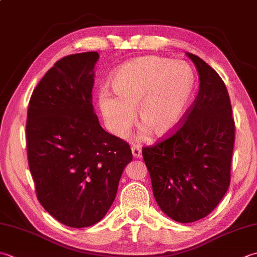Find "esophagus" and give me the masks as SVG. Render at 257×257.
<instances>
[{"label": "esophagus", "mask_w": 257, "mask_h": 257, "mask_svg": "<svg viewBox=\"0 0 257 257\" xmlns=\"http://www.w3.org/2000/svg\"><path fill=\"white\" fill-rule=\"evenodd\" d=\"M132 152L135 158H139L140 156H142V148L139 147L138 145H134L132 147Z\"/></svg>", "instance_id": "34e87169"}]
</instances>
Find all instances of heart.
<instances>
[{
	"label": "heart",
	"mask_w": 257,
	"mask_h": 257,
	"mask_svg": "<svg viewBox=\"0 0 257 257\" xmlns=\"http://www.w3.org/2000/svg\"><path fill=\"white\" fill-rule=\"evenodd\" d=\"M195 73L184 61L142 57L121 65L111 79L116 95L99 94V105L110 132L124 137L135 122L137 109L143 135H167L187 110L195 90Z\"/></svg>",
	"instance_id": "b5f03b06"
}]
</instances>
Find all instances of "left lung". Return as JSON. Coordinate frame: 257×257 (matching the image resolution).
<instances>
[{
  "label": "left lung",
  "mask_w": 257,
  "mask_h": 257,
  "mask_svg": "<svg viewBox=\"0 0 257 257\" xmlns=\"http://www.w3.org/2000/svg\"><path fill=\"white\" fill-rule=\"evenodd\" d=\"M199 74V91L168 137L143 148L156 202L179 223L206 217L230 183L235 122L226 85L203 59L186 53Z\"/></svg>",
  "instance_id": "left-lung-1"
}]
</instances>
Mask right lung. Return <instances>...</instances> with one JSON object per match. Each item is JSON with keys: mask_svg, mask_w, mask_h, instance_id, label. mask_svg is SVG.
I'll list each match as a JSON object with an SVG mask.
<instances>
[{"mask_svg": "<svg viewBox=\"0 0 257 257\" xmlns=\"http://www.w3.org/2000/svg\"><path fill=\"white\" fill-rule=\"evenodd\" d=\"M97 52L55 62L29 102L28 163L38 200L70 227L97 224L117 194L123 168L133 160L128 143L100 125L93 111Z\"/></svg>", "mask_w": 257, "mask_h": 257, "instance_id": "1", "label": "right lung"}]
</instances>
